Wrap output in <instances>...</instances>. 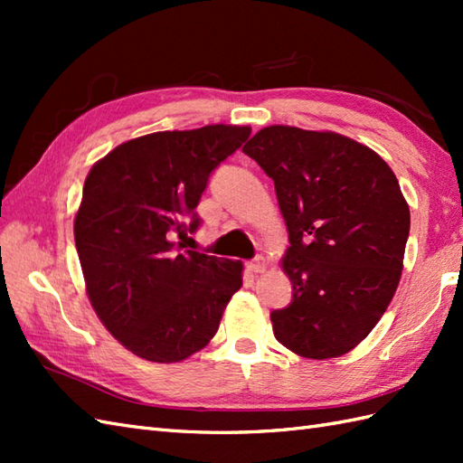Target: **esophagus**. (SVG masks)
Returning a JSON list of instances; mask_svg holds the SVG:
<instances>
[{"instance_id": "1", "label": "esophagus", "mask_w": 463, "mask_h": 463, "mask_svg": "<svg viewBox=\"0 0 463 463\" xmlns=\"http://www.w3.org/2000/svg\"><path fill=\"white\" fill-rule=\"evenodd\" d=\"M247 269H249L250 272H254V274L262 272L264 269H267V260H264V257H260V254H259V257H254L252 260L247 262Z\"/></svg>"}]
</instances>
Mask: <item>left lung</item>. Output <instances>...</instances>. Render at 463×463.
<instances>
[{
	"label": "left lung",
	"mask_w": 463,
	"mask_h": 463,
	"mask_svg": "<svg viewBox=\"0 0 463 463\" xmlns=\"http://www.w3.org/2000/svg\"><path fill=\"white\" fill-rule=\"evenodd\" d=\"M242 153L274 181L288 226L292 300L270 312L274 336L304 358L342 356L398 288L410 209L396 175L348 137L298 127H267Z\"/></svg>",
	"instance_id": "1"
}]
</instances>
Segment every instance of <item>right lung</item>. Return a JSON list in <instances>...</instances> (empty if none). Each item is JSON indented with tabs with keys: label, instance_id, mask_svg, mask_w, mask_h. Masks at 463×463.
Here are the masks:
<instances>
[{
	"label": "right lung",
	"instance_id": "right-lung-1",
	"mask_svg": "<svg viewBox=\"0 0 463 463\" xmlns=\"http://www.w3.org/2000/svg\"><path fill=\"white\" fill-rule=\"evenodd\" d=\"M250 127L161 131L117 146L90 171L75 247L97 317L127 350L181 362L204 348L242 284L241 260L184 250L211 175Z\"/></svg>",
	"mask_w": 463,
	"mask_h": 463
}]
</instances>
